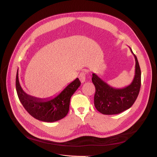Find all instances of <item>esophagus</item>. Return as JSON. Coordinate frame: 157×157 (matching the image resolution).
Wrapping results in <instances>:
<instances>
[{
  "label": "esophagus",
  "instance_id": "1",
  "mask_svg": "<svg viewBox=\"0 0 157 157\" xmlns=\"http://www.w3.org/2000/svg\"><path fill=\"white\" fill-rule=\"evenodd\" d=\"M86 71H82L81 73H80L78 75V78L80 80V82L82 83L85 82V80H86Z\"/></svg>",
  "mask_w": 157,
  "mask_h": 157
}]
</instances>
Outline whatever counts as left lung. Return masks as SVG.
Here are the masks:
<instances>
[{"instance_id": "1", "label": "left lung", "mask_w": 157, "mask_h": 157, "mask_svg": "<svg viewBox=\"0 0 157 157\" xmlns=\"http://www.w3.org/2000/svg\"><path fill=\"white\" fill-rule=\"evenodd\" d=\"M135 76L132 82L124 88L117 89L108 85L95 74H92V81L96 88L94 105L103 115H116L130 108L138 96L141 87V69L137 57Z\"/></svg>"}]
</instances>
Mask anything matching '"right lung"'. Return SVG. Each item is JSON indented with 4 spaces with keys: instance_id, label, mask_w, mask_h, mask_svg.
I'll list each match as a JSON object with an SVG mask.
<instances>
[{
    "instance_id": "1",
    "label": "right lung",
    "mask_w": 157,
    "mask_h": 157,
    "mask_svg": "<svg viewBox=\"0 0 157 157\" xmlns=\"http://www.w3.org/2000/svg\"><path fill=\"white\" fill-rule=\"evenodd\" d=\"M80 85V81L77 78L58 96L48 100V99L37 98L27 94L20 86L18 73L16 74V91L22 105L33 117L43 122L58 121L67 115L69 110L71 98Z\"/></svg>"
}]
</instances>
